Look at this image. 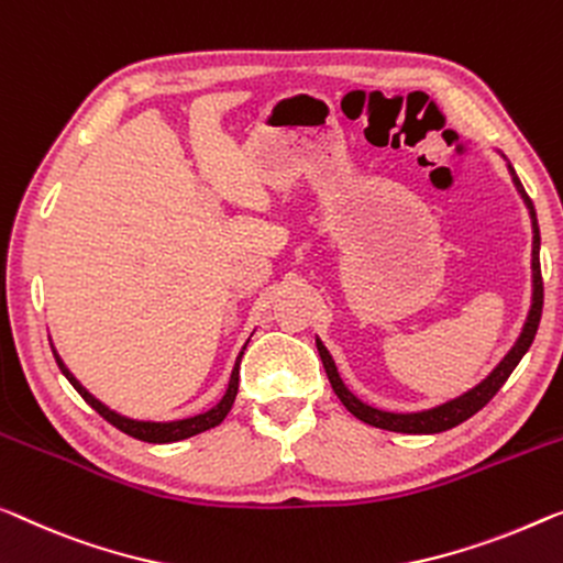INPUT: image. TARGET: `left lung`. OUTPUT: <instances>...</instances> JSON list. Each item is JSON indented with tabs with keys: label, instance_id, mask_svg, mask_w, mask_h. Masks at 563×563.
Segmentation results:
<instances>
[{
	"label": "left lung",
	"instance_id": "obj_1",
	"mask_svg": "<svg viewBox=\"0 0 563 563\" xmlns=\"http://www.w3.org/2000/svg\"><path fill=\"white\" fill-rule=\"evenodd\" d=\"M508 169H510V176H514V181H516V189L521 191L528 212H531V222H533V303H531V313H528V321L523 325L521 339L516 341V346L510 349V354L496 366V372H493L483 384H477L473 391H467V394H463V397L448 401V405L427 409V412H417V415L382 412V409H374V407L364 405V401H358L354 394L343 387V382H341L339 372H335V364H333V358L329 356V351L323 349L321 341H316L318 354H321V362H323L325 374H329V382H331V387L335 391V397L343 401V407H346L351 415L362 419V422L372 424V427H379V430L405 432V434H434V432L452 430V427L465 422V419H470L475 412H481V409L488 405L493 397H496L498 389L508 382V376L514 374V368L518 366V362H521L526 351L531 349V343L536 339V331H539V323H541V310H543V278H541V260H539L541 234H539V220H536V209H533L531 197L526 195L523 184L516 176L514 166L508 164Z\"/></svg>",
	"mask_w": 563,
	"mask_h": 563
}]
</instances>
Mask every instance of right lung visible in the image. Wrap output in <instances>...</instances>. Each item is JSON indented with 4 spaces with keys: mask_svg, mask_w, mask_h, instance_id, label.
Listing matches in <instances>:
<instances>
[{
    "mask_svg": "<svg viewBox=\"0 0 563 563\" xmlns=\"http://www.w3.org/2000/svg\"><path fill=\"white\" fill-rule=\"evenodd\" d=\"M245 351V349H242ZM242 351L238 356V364L232 368V376H230V387L224 391V397L220 399V405L209 409L205 415H197V417H189V419H179V422H136V419H129V417H121L108 409L106 405H100V401L93 397V394H88L86 389L80 387V382L75 379V376L67 372L65 364L60 362V356L55 354V362L60 366V372L67 376V382L73 384L75 391L80 394L82 399L88 401L90 407L96 409V412L106 419V422H111L115 430H121L125 434H131V438L136 440H144V442H176V440H187L191 434H199L205 430H212L222 422L228 412L232 409V401L238 397V387H240V358H242Z\"/></svg>",
    "mask_w": 563,
    "mask_h": 563,
    "instance_id": "add662e5",
    "label": "right lung"
}]
</instances>
